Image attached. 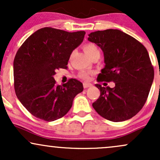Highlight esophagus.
Masks as SVG:
<instances>
[{
	"instance_id": "1",
	"label": "esophagus",
	"mask_w": 160,
	"mask_h": 160,
	"mask_svg": "<svg viewBox=\"0 0 160 160\" xmlns=\"http://www.w3.org/2000/svg\"><path fill=\"white\" fill-rule=\"evenodd\" d=\"M92 86V84L90 83V82H83V87L84 88H89Z\"/></svg>"
}]
</instances>
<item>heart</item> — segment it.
Listing matches in <instances>:
<instances>
[{
  "instance_id": "b5f03b06",
  "label": "heart",
  "mask_w": 160,
  "mask_h": 160,
  "mask_svg": "<svg viewBox=\"0 0 160 160\" xmlns=\"http://www.w3.org/2000/svg\"><path fill=\"white\" fill-rule=\"evenodd\" d=\"M84 50H85L86 54L90 57L91 58L96 54L100 53V51H99L98 47L95 44H93V43H87V44H86L84 46ZM80 76L82 78L85 79V80H88L89 78V74L87 72H81Z\"/></svg>"
}]
</instances>
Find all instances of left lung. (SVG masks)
Listing matches in <instances>:
<instances>
[{"instance_id": "1", "label": "left lung", "mask_w": 160, "mask_h": 160, "mask_svg": "<svg viewBox=\"0 0 160 160\" xmlns=\"http://www.w3.org/2000/svg\"><path fill=\"white\" fill-rule=\"evenodd\" d=\"M88 40L104 53L105 66L98 81L115 83L113 88L95 84L100 96L92 104L93 108L113 122L131 119L144 105L153 81V67L148 50L136 39L117 29L92 32Z\"/></svg>"}]
</instances>
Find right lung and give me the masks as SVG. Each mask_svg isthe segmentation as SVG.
Masks as SVG:
<instances>
[{
    "label": "right lung",
    "instance_id": "right-lung-1",
    "mask_svg": "<svg viewBox=\"0 0 160 160\" xmlns=\"http://www.w3.org/2000/svg\"><path fill=\"white\" fill-rule=\"evenodd\" d=\"M86 32H68L46 27L27 38L13 62L14 88L22 105L37 118L54 121L64 117L82 83L71 79L56 85L53 76L58 68H67L73 50L83 40Z\"/></svg>",
    "mask_w": 160,
    "mask_h": 160
}]
</instances>
